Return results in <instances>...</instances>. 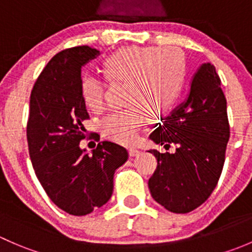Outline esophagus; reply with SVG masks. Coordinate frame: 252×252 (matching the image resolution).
<instances>
[{"label":"esophagus","mask_w":252,"mask_h":252,"mask_svg":"<svg viewBox=\"0 0 252 252\" xmlns=\"http://www.w3.org/2000/svg\"><path fill=\"white\" fill-rule=\"evenodd\" d=\"M139 154H140V151H139V150H136V149H133V147H131V149H129V155H130L131 157H134V156H138Z\"/></svg>","instance_id":"esophagus-1"}]
</instances>
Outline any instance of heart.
<instances>
[{
	"label": "heart",
	"instance_id": "obj_1",
	"mask_svg": "<svg viewBox=\"0 0 252 252\" xmlns=\"http://www.w3.org/2000/svg\"><path fill=\"white\" fill-rule=\"evenodd\" d=\"M185 57L175 47H122L103 62L111 83H126L122 110L101 121L103 138L119 144L135 142L149 117L157 121L174 107L185 80ZM105 81L91 75L81 79V96L86 107L101 112L105 106Z\"/></svg>",
	"mask_w": 252,
	"mask_h": 252
}]
</instances>
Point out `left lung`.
<instances>
[{"label": "left lung", "instance_id": "left-lung-1", "mask_svg": "<svg viewBox=\"0 0 252 252\" xmlns=\"http://www.w3.org/2000/svg\"><path fill=\"white\" fill-rule=\"evenodd\" d=\"M150 134L156 144L177 145L174 154L150 150L157 158L149 179L155 201L174 213L201 206L215 190L230 136L227 100L215 65L205 63L194 75L187 101L161 119Z\"/></svg>", "mask_w": 252, "mask_h": 252}]
</instances>
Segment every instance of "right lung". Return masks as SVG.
<instances>
[{"label": "right lung", "instance_id": "add662e5", "mask_svg": "<svg viewBox=\"0 0 252 252\" xmlns=\"http://www.w3.org/2000/svg\"><path fill=\"white\" fill-rule=\"evenodd\" d=\"M98 53L89 46L58 52L30 95L27 139L35 174L51 201L73 216L91 213L111 199L114 172L128 159L116 142H98L91 155L79 146L84 121L90 118L81 96V67Z\"/></svg>", "mask_w": 252, "mask_h": 252}]
</instances>
